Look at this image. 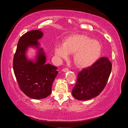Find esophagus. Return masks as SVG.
<instances>
[{"instance_id":"esophagus-1","label":"esophagus","mask_w":128,"mask_h":128,"mask_svg":"<svg viewBox=\"0 0 128 128\" xmlns=\"http://www.w3.org/2000/svg\"><path fill=\"white\" fill-rule=\"evenodd\" d=\"M62 71L64 72H66L69 71V69L67 68H64V69H62Z\"/></svg>"}]
</instances>
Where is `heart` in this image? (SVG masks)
<instances>
[{
  "instance_id": "heart-1",
  "label": "heart",
  "mask_w": 128,
  "mask_h": 128,
  "mask_svg": "<svg viewBox=\"0 0 128 128\" xmlns=\"http://www.w3.org/2000/svg\"><path fill=\"white\" fill-rule=\"evenodd\" d=\"M102 52L99 42L91 40L84 34H74L67 38L64 44H58L55 48L56 56L59 59H67L69 53H75V63L80 67H88L98 59Z\"/></svg>"
}]
</instances>
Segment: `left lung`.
<instances>
[{"label": "left lung", "instance_id": "left-lung-1", "mask_svg": "<svg viewBox=\"0 0 128 128\" xmlns=\"http://www.w3.org/2000/svg\"><path fill=\"white\" fill-rule=\"evenodd\" d=\"M112 65L107 57L100 58L79 72L72 95L79 100H88L100 94L105 87Z\"/></svg>", "mask_w": 128, "mask_h": 128}]
</instances>
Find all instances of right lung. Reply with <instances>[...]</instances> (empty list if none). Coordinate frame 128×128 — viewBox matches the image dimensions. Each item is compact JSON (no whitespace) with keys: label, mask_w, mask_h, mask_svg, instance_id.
Returning a JSON list of instances; mask_svg holds the SVG:
<instances>
[{"label":"right lung","mask_w":128,"mask_h":128,"mask_svg":"<svg viewBox=\"0 0 128 128\" xmlns=\"http://www.w3.org/2000/svg\"><path fill=\"white\" fill-rule=\"evenodd\" d=\"M43 33L40 30L27 32L19 40L14 56L13 67L14 74L21 90L29 97L41 99L51 94L54 80L58 74V68L46 64V56L39 42ZM32 46L38 50L34 62L28 60L26 52Z\"/></svg>","instance_id":"add662e5"}]
</instances>
